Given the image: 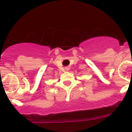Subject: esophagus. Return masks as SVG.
Wrapping results in <instances>:
<instances>
[{
    "instance_id": "esophagus-1",
    "label": "esophagus",
    "mask_w": 132,
    "mask_h": 132,
    "mask_svg": "<svg viewBox=\"0 0 132 132\" xmlns=\"http://www.w3.org/2000/svg\"><path fill=\"white\" fill-rule=\"evenodd\" d=\"M69 69H70V68H69L66 67V68H65V70H66V71H68V70H69Z\"/></svg>"
}]
</instances>
